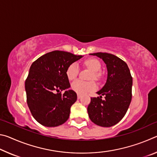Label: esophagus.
I'll return each mask as SVG.
<instances>
[{
  "label": "esophagus",
  "instance_id": "1",
  "mask_svg": "<svg viewBox=\"0 0 157 157\" xmlns=\"http://www.w3.org/2000/svg\"><path fill=\"white\" fill-rule=\"evenodd\" d=\"M81 97H82V95H80V94H78V99H80Z\"/></svg>",
  "mask_w": 157,
  "mask_h": 157
}]
</instances>
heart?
I'll return each mask as SVG.
<instances>
[{"label": "heart", "instance_id": "obj_1", "mask_svg": "<svg viewBox=\"0 0 157 157\" xmlns=\"http://www.w3.org/2000/svg\"><path fill=\"white\" fill-rule=\"evenodd\" d=\"M84 64L85 66L91 70L94 74L91 77V79L98 80L100 78V72L101 70V63L96 59H88L84 61ZM79 71V66L77 63H73L68 66L66 70V76L70 80L75 79L78 75ZM71 88L74 91L78 93V94H85L95 91L96 89V85L94 82H84L80 79L74 81L71 84Z\"/></svg>", "mask_w": 157, "mask_h": 157}]
</instances>
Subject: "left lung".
<instances>
[{"label": "left lung", "instance_id": "1", "mask_svg": "<svg viewBox=\"0 0 157 157\" xmlns=\"http://www.w3.org/2000/svg\"><path fill=\"white\" fill-rule=\"evenodd\" d=\"M102 59L107 66V79L97 92L100 97L91 98L87 111L91 121L101 127L115 125L125 115L132 100V78L127 63L107 52L90 54ZM102 95L105 99L101 100Z\"/></svg>", "mask_w": 157, "mask_h": 157}]
</instances>
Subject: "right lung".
Segmentation results:
<instances>
[{"mask_svg":"<svg viewBox=\"0 0 157 157\" xmlns=\"http://www.w3.org/2000/svg\"><path fill=\"white\" fill-rule=\"evenodd\" d=\"M82 57L55 50L32 63L25 82L27 103L34 118L42 125L57 127L68 119L77 94L73 90L63 94L61 91L71 86L66 76L68 67Z\"/></svg>","mask_w":157,"mask_h":157,"instance_id":"add662e5","label":"right lung"}]
</instances>
